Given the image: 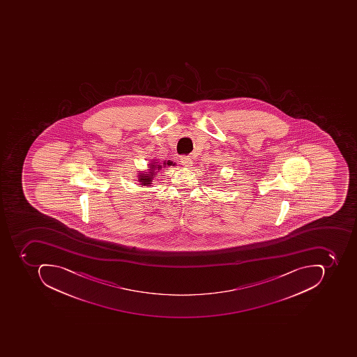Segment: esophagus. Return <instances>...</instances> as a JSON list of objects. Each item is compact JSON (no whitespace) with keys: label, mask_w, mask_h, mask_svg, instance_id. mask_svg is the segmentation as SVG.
Listing matches in <instances>:
<instances>
[{"label":"esophagus","mask_w":357,"mask_h":357,"mask_svg":"<svg viewBox=\"0 0 357 357\" xmlns=\"http://www.w3.org/2000/svg\"><path fill=\"white\" fill-rule=\"evenodd\" d=\"M180 162H181L182 165L185 166V167H190V166L192 165V159L189 155L180 156Z\"/></svg>","instance_id":"esophagus-1"}]
</instances>
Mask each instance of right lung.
I'll return each mask as SVG.
<instances>
[{"label":"right lung","instance_id":"right-lung-1","mask_svg":"<svg viewBox=\"0 0 357 357\" xmlns=\"http://www.w3.org/2000/svg\"><path fill=\"white\" fill-rule=\"evenodd\" d=\"M169 166L173 165V162L167 161L164 162L163 165H161V163L159 162H153V163L150 165L149 167V173L148 174H140L138 175V182H139L140 185H151L152 180H153L154 176H156V173H158V170L161 169L163 166Z\"/></svg>","mask_w":357,"mask_h":357}]
</instances>
